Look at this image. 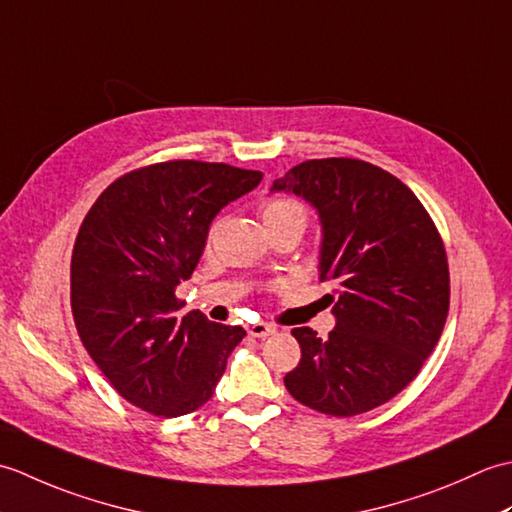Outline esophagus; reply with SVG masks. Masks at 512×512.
I'll list each match as a JSON object with an SVG mask.
<instances>
[{
	"mask_svg": "<svg viewBox=\"0 0 512 512\" xmlns=\"http://www.w3.org/2000/svg\"><path fill=\"white\" fill-rule=\"evenodd\" d=\"M277 332V328L275 325H270V323H253V325H248V334L250 336H257V339H266V336H270V334H275Z\"/></svg>",
	"mask_w": 512,
	"mask_h": 512,
	"instance_id": "1",
	"label": "esophagus"
}]
</instances>
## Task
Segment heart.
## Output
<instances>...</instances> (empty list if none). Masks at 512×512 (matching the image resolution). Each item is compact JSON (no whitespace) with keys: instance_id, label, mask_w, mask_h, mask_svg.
Here are the masks:
<instances>
[{"instance_id":"1","label":"heart","mask_w":512,"mask_h":512,"mask_svg":"<svg viewBox=\"0 0 512 512\" xmlns=\"http://www.w3.org/2000/svg\"><path fill=\"white\" fill-rule=\"evenodd\" d=\"M262 222L264 226H277L290 220H303L306 222V211L303 206L290 198H270L262 204Z\"/></svg>"}]
</instances>
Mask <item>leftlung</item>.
<instances>
[{
	"mask_svg": "<svg viewBox=\"0 0 512 512\" xmlns=\"http://www.w3.org/2000/svg\"><path fill=\"white\" fill-rule=\"evenodd\" d=\"M270 191L319 211L321 281H334V330L295 328L290 396L328 416H356L400 394L436 347L449 314V264L427 209L389 171L321 158L292 167Z\"/></svg>",
	"mask_w": 512,
	"mask_h": 512,
	"instance_id": "obj_1",
	"label": "left lung"
}]
</instances>
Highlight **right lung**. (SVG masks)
I'll list each match as a JSON object with an SVG mask.
<instances>
[{"label": "right lung", "instance_id": "add662e5", "mask_svg": "<svg viewBox=\"0 0 512 512\" xmlns=\"http://www.w3.org/2000/svg\"><path fill=\"white\" fill-rule=\"evenodd\" d=\"M262 182L224 162L169 160L114 180L76 235L72 314L85 350L132 405L178 418L211 400L239 325L178 317L180 281L198 266L213 217Z\"/></svg>", "mask_w": 512, "mask_h": 512}]
</instances>
